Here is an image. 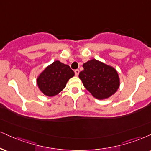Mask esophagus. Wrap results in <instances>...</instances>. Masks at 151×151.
Listing matches in <instances>:
<instances>
[{"label": "esophagus", "instance_id": "1", "mask_svg": "<svg viewBox=\"0 0 151 151\" xmlns=\"http://www.w3.org/2000/svg\"><path fill=\"white\" fill-rule=\"evenodd\" d=\"M74 73H75L76 76H78V75H79V70H74Z\"/></svg>", "mask_w": 151, "mask_h": 151}]
</instances>
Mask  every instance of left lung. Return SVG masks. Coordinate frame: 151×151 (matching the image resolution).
<instances>
[{"label": "left lung", "mask_w": 151, "mask_h": 151, "mask_svg": "<svg viewBox=\"0 0 151 151\" xmlns=\"http://www.w3.org/2000/svg\"><path fill=\"white\" fill-rule=\"evenodd\" d=\"M79 74L83 86L96 99H109L117 91L120 85L119 74L113 67L92 59L83 64Z\"/></svg>", "instance_id": "left-lung-1"}]
</instances>
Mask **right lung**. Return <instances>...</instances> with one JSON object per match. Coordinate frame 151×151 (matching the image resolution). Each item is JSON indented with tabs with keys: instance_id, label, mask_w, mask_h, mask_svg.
I'll use <instances>...</instances> for the list:
<instances>
[{
	"instance_id": "obj_1",
	"label": "right lung",
	"mask_w": 151,
	"mask_h": 151,
	"mask_svg": "<svg viewBox=\"0 0 151 151\" xmlns=\"http://www.w3.org/2000/svg\"><path fill=\"white\" fill-rule=\"evenodd\" d=\"M74 76V71L69 65L55 60L38 75L36 83L41 93L48 97H52L60 93L65 88L69 79Z\"/></svg>"
}]
</instances>
